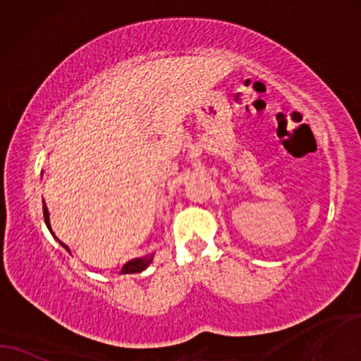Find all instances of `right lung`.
<instances>
[{
    "instance_id": "right-lung-1",
    "label": "right lung",
    "mask_w": 361,
    "mask_h": 361,
    "mask_svg": "<svg viewBox=\"0 0 361 361\" xmlns=\"http://www.w3.org/2000/svg\"><path fill=\"white\" fill-rule=\"evenodd\" d=\"M42 213H44V221H46V226H47V229H49V233L52 234V238H54L56 241L59 243L61 246L64 247L66 251L71 254V249L67 247L64 243L59 241V238H56V234L52 233V228H51V221H49V211H47V206H46V203H44V200H42ZM153 256H155V254H148V256H145V257H137V259H132V261H128V262L125 264V266L122 267V274H138V272L145 271V269H147V267L150 266V264H152V261H153Z\"/></svg>"
}]
</instances>
